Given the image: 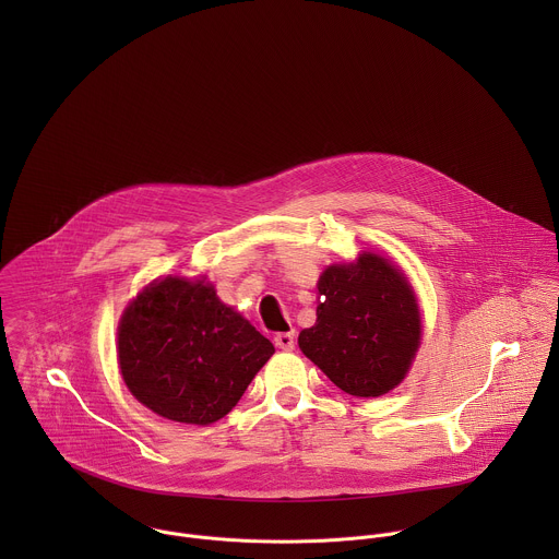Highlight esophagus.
<instances>
[{
    "mask_svg": "<svg viewBox=\"0 0 559 559\" xmlns=\"http://www.w3.org/2000/svg\"><path fill=\"white\" fill-rule=\"evenodd\" d=\"M275 346L282 350H293L295 348V333H277L275 335Z\"/></svg>",
    "mask_w": 559,
    "mask_h": 559,
    "instance_id": "obj_1",
    "label": "esophagus"
}]
</instances>
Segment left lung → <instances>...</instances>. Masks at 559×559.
I'll return each mask as SVG.
<instances>
[{"label":"left lung","mask_w":559,"mask_h":559,"mask_svg":"<svg viewBox=\"0 0 559 559\" xmlns=\"http://www.w3.org/2000/svg\"><path fill=\"white\" fill-rule=\"evenodd\" d=\"M317 324L299 333L308 359L346 394L377 399L404 379L419 346L415 295L377 253L333 264L319 280Z\"/></svg>","instance_id":"1"}]
</instances>
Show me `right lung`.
<instances>
[{"mask_svg":"<svg viewBox=\"0 0 559 559\" xmlns=\"http://www.w3.org/2000/svg\"><path fill=\"white\" fill-rule=\"evenodd\" d=\"M273 344L213 286L165 277L124 312L118 329L120 372L131 394L182 424H213L228 415Z\"/></svg>","mask_w":559,"mask_h":559,"instance_id":"1","label":"right lung"}]
</instances>
